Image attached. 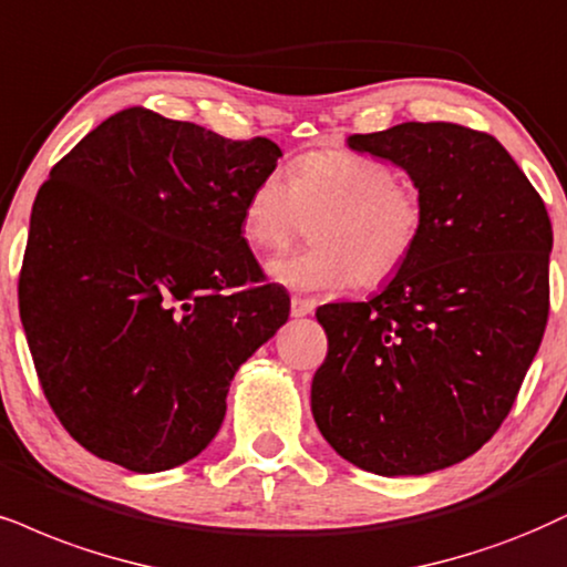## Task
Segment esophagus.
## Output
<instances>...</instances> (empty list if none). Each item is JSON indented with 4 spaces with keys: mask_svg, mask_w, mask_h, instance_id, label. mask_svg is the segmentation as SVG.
Segmentation results:
<instances>
[{
    "mask_svg": "<svg viewBox=\"0 0 567 567\" xmlns=\"http://www.w3.org/2000/svg\"><path fill=\"white\" fill-rule=\"evenodd\" d=\"M316 312V299H305V297H295L291 299V316L295 318H305Z\"/></svg>",
    "mask_w": 567,
    "mask_h": 567,
    "instance_id": "34e87169",
    "label": "esophagus"
}]
</instances>
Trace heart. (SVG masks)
I'll return each mask as SVG.
<instances>
[{"label": "heart", "mask_w": 567, "mask_h": 567, "mask_svg": "<svg viewBox=\"0 0 567 567\" xmlns=\"http://www.w3.org/2000/svg\"><path fill=\"white\" fill-rule=\"evenodd\" d=\"M312 220L316 247L268 262L278 284L333 291L352 281L381 286L404 268L423 234V202L396 184L389 165L354 152H310L289 165V181L265 176L241 202V239L255 251L284 249Z\"/></svg>", "instance_id": "b5f03b06"}]
</instances>
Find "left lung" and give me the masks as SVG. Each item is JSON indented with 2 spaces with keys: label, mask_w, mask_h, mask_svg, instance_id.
I'll return each instance as SVG.
<instances>
[{
  "label": "left lung",
  "mask_w": 567,
  "mask_h": 567,
  "mask_svg": "<svg viewBox=\"0 0 567 567\" xmlns=\"http://www.w3.org/2000/svg\"><path fill=\"white\" fill-rule=\"evenodd\" d=\"M347 146L408 173L423 234L379 295L316 312L328 354L312 417L362 471L425 476L478 452L518 396L549 316L551 223L481 131L402 123Z\"/></svg>",
  "instance_id": "1"
}]
</instances>
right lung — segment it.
I'll list each match as a JSON object with an SVG mask.
<instances>
[{"label":"right lung","instance_id":"add662e5","mask_svg":"<svg viewBox=\"0 0 567 567\" xmlns=\"http://www.w3.org/2000/svg\"><path fill=\"white\" fill-rule=\"evenodd\" d=\"M278 157L270 138L131 107L39 188L20 320L54 415L91 454L159 473L220 431L236 370L289 320L239 230Z\"/></svg>","mask_w":567,"mask_h":567}]
</instances>
